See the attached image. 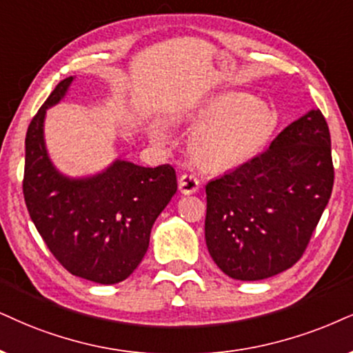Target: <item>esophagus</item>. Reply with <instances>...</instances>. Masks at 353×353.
Here are the masks:
<instances>
[{
  "instance_id": "1",
  "label": "esophagus",
  "mask_w": 353,
  "mask_h": 353,
  "mask_svg": "<svg viewBox=\"0 0 353 353\" xmlns=\"http://www.w3.org/2000/svg\"><path fill=\"white\" fill-rule=\"evenodd\" d=\"M198 188V178L194 175H190V173H185V175H181L180 180H178V190H180L181 194H193L196 193Z\"/></svg>"
}]
</instances>
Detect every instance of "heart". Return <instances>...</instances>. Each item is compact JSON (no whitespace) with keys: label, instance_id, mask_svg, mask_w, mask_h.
Here are the masks:
<instances>
[{"label":"heart","instance_id":"b5f03b06","mask_svg":"<svg viewBox=\"0 0 353 353\" xmlns=\"http://www.w3.org/2000/svg\"><path fill=\"white\" fill-rule=\"evenodd\" d=\"M196 128L190 137L194 163L228 172L250 162L267 145L278 125L275 108L245 91L216 94L190 114Z\"/></svg>","mask_w":353,"mask_h":353}]
</instances>
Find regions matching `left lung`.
Returning a JSON list of instances; mask_svg holds the SVG:
<instances>
[{"instance_id":"8db88e82","label":"left lung","mask_w":353,"mask_h":353,"mask_svg":"<svg viewBox=\"0 0 353 353\" xmlns=\"http://www.w3.org/2000/svg\"><path fill=\"white\" fill-rule=\"evenodd\" d=\"M334 185L327 123L311 110L250 162L206 185L204 237L225 275L275 276L298 262Z\"/></svg>"}]
</instances>
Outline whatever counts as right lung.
<instances>
[{"instance_id":"1","label":"right lung","mask_w":353,"mask_h":353,"mask_svg":"<svg viewBox=\"0 0 353 353\" xmlns=\"http://www.w3.org/2000/svg\"><path fill=\"white\" fill-rule=\"evenodd\" d=\"M75 77L60 81L26 134L24 199L49 250L72 275L114 285L139 267L155 219L176 193L170 165L141 167L116 159L93 175H65L46 145L47 110L67 97Z\"/></svg>"}]
</instances>
